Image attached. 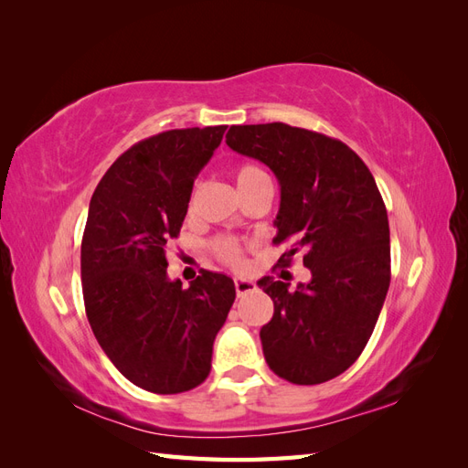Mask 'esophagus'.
Listing matches in <instances>:
<instances>
[{
    "instance_id": "34e87169",
    "label": "esophagus",
    "mask_w": 468,
    "mask_h": 468,
    "mask_svg": "<svg viewBox=\"0 0 468 468\" xmlns=\"http://www.w3.org/2000/svg\"><path fill=\"white\" fill-rule=\"evenodd\" d=\"M234 287H236V294H238V296H244V294H248V292L256 291V282L250 281V279L236 277V279H234Z\"/></svg>"
}]
</instances>
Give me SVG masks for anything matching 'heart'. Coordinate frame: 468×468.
<instances>
[{"label":"heart","instance_id":"1","mask_svg":"<svg viewBox=\"0 0 468 468\" xmlns=\"http://www.w3.org/2000/svg\"><path fill=\"white\" fill-rule=\"evenodd\" d=\"M234 177H236V186H238L239 193H242V197H246L253 187H258L261 181L269 179L265 176V172H261V169L253 164L238 165L234 172ZM212 250H215V253L224 263H230V265L242 263V250H239L238 242L232 238H218L217 242L212 244Z\"/></svg>","mask_w":468,"mask_h":468}]
</instances>
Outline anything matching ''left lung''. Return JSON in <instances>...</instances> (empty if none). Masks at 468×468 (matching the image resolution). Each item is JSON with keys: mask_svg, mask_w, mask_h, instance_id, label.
I'll list each match as a JSON object with an SVG mask.
<instances>
[{"mask_svg": "<svg viewBox=\"0 0 468 468\" xmlns=\"http://www.w3.org/2000/svg\"><path fill=\"white\" fill-rule=\"evenodd\" d=\"M226 144L263 162L281 186L273 244L299 250L308 282L263 277L273 318L261 332L263 356L292 385H320L357 361L390 285L387 207L369 167L342 140L285 122L230 126ZM285 271H281V275Z\"/></svg>", "mask_w": 468, "mask_h": 468, "instance_id": "8db88e82", "label": "left lung"}]
</instances>
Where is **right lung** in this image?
<instances>
[{"instance_id":"obj_1","label":"right lung","mask_w":468,"mask_h":468,"mask_svg":"<svg viewBox=\"0 0 468 468\" xmlns=\"http://www.w3.org/2000/svg\"><path fill=\"white\" fill-rule=\"evenodd\" d=\"M226 126L176 129L140 140L91 197L81 239L83 303L95 339L133 385L186 392L210 373L212 344L236 299L234 281L201 269L189 289L167 277L195 177Z\"/></svg>"}]
</instances>
